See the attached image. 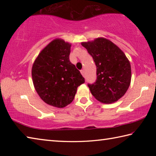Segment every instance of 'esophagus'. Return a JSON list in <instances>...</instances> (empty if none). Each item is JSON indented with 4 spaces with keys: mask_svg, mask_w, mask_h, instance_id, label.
Segmentation results:
<instances>
[{
    "mask_svg": "<svg viewBox=\"0 0 156 156\" xmlns=\"http://www.w3.org/2000/svg\"><path fill=\"white\" fill-rule=\"evenodd\" d=\"M80 73H81V74L83 75V76H84V75H85V72H84V69H82V70L80 71Z\"/></svg>",
    "mask_w": 156,
    "mask_h": 156,
    "instance_id": "1",
    "label": "esophagus"
}]
</instances>
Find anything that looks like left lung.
I'll return each mask as SVG.
<instances>
[{"instance_id":"8db88e82","label":"left lung","mask_w":156,"mask_h":156,"mask_svg":"<svg viewBox=\"0 0 156 156\" xmlns=\"http://www.w3.org/2000/svg\"><path fill=\"white\" fill-rule=\"evenodd\" d=\"M81 44L93 57L97 67L96 82L88 84L91 94L102 103L118 101L125 94L131 80L130 62L125 53L102 37Z\"/></svg>"}]
</instances>
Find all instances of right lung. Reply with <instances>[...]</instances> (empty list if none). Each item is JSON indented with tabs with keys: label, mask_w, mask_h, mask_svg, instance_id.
<instances>
[{
	"label": "right lung",
	"mask_w": 156,
	"mask_h": 156,
	"mask_svg": "<svg viewBox=\"0 0 156 156\" xmlns=\"http://www.w3.org/2000/svg\"><path fill=\"white\" fill-rule=\"evenodd\" d=\"M71 43L56 38L39 53L31 76L37 94L47 105L63 108L74 99L78 86L84 83L80 72L69 60Z\"/></svg>",
	"instance_id": "1"
}]
</instances>
